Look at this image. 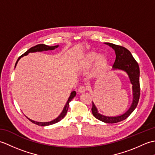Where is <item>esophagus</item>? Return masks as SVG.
<instances>
[{
    "mask_svg": "<svg viewBox=\"0 0 155 155\" xmlns=\"http://www.w3.org/2000/svg\"><path fill=\"white\" fill-rule=\"evenodd\" d=\"M78 93H83L85 91H86V87L84 86H81L79 88H78Z\"/></svg>",
    "mask_w": 155,
    "mask_h": 155,
    "instance_id": "esophagus-1",
    "label": "esophagus"
}]
</instances>
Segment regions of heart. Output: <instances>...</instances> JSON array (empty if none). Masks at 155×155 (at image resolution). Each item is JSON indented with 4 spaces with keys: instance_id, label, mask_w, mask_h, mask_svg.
<instances>
[{
    "instance_id": "heart-1",
    "label": "heart",
    "mask_w": 155,
    "mask_h": 155,
    "mask_svg": "<svg viewBox=\"0 0 155 155\" xmlns=\"http://www.w3.org/2000/svg\"><path fill=\"white\" fill-rule=\"evenodd\" d=\"M96 62V67L98 71H102L107 64V58L104 55H99L96 52H90L84 58L83 62L87 67H91Z\"/></svg>"
}]
</instances>
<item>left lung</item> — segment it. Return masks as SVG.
Instances as JSON below:
<instances>
[{"label": "left lung", "mask_w": 155, "mask_h": 155, "mask_svg": "<svg viewBox=\"0 0 155 155\" xmlns=\"http://www.w3.org/2000/svg\"><path fill=\"white\" fill-rule=\"evenodd\" d=\"M104 44L109 46L113 49L116 54V58L113 66V71H123L126 72L129 78L130 83L132 84L133 102L130 108L123 114L115 117H108L98 113L97 107L93 102L92 113L93 116L105 123H116L120 122L127 117L135 109L140 97V70L137 62L133 57L130 52L121 46L116 45L109 42H105Z\"/></svg>", "instance_id": "1"}]
</instances>
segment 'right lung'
Listing matches in <instances>:
<instances>
[{"instance_id":"add662e5","label":"right lung","mask_w":155,"mask_h":155,"mask_svg":"<svg viewBox=\"0 0 155 155\" xmlns=\"http://www.w3.org/2000/svg\"><path fill=\"white\" fill-rule=\"evenodd\" d=\"M59 47V45H56V46H53V47H50V46H48V45H43V44H41V45H36L35 47L31 48L30 49H28V50L25 52L24 54L22 55H21V57H20L18 60L16 61V62L15 64V67H16V64H17L18 61L21 59L22 57H24V56H27L28 54V53H30V52H42V51H52V50H54L55 48H57ZM76 96V92L74 91H72L71 93L70 94V96H69L68 98V101L67 103H66L63 110H62L61 113L58 115V116L55 118V119L52 120L51 121H49V122H37V121H35L33 120H31V118H29L27 117V118L29 120H31L32 123H34L35 124H37L38 126H48V125H51V124H53L54 123H57L58 122L60 121L61 120H62V118H63L66 114L67 113V110L68 109V106H69V103L72 101V98H73L74 97Z\"/></svg>"}]
</instances>
